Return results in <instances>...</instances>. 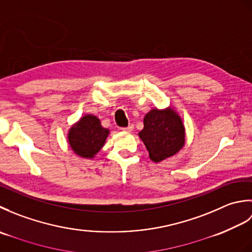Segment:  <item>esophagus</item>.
<instances>
[{"label": "esophagus", "mask_w": 252, "mask_h": 252, "mask_svg": "<svg viewBox=\"0 0 252 252\" xmlns=\"http://www.w3.org/2000/svg\"><path fill=\"white\" fill-rule=\"evenodd\" d=\"M133 129H134V126H133V125H130L129 126L123 127L122 131H125V132H132V131H133Z\"/></svg>", "instance_id": "obj_1"}]
</instances>
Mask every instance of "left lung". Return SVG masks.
Returning a JSON list of instances; mask_svg holds the SVG:
<instances>
[{
	"instance_id": "1",
	"label": "left lung",
	"mask_w": 252,
	"mask_h": 252,
	"mask_svg": "<svg viewBox=\"0 0 252 252\" xmlns=\"http://www.w3.org/2000/svg\"><path fill=\"white\" fill-rule=\"evenodd\" d=\"M154 162L174 156L185 145V126L174 107L153 108L144 117V129L138 133Z\"/></svg>"
}]
</instances>
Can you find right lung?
<instances>
[{
	"mask_svg": "<svg viewBox=\"0 0 252 252\" xmlns=\"http://www.w3.org/2000/svg\"><path fill=\"white\" fill-rule=\"evenodd\" d=\"M110 131L100 125L94 115H84L68 130L67 141L72 152L78 156L93 159L103 146Z\"/></svg>",
	"mask_w": 252,
	"mask_h": 252,
	"instance_id": "add662e5",
	"label": "right lung"
}]
</instances>
